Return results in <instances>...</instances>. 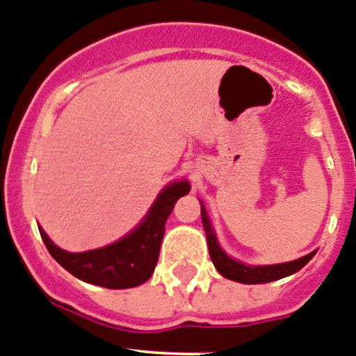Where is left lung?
<instances>
[{
  "label": "left lung",
  "instance_id": "left-lung-1",
  "mask_svg": "<svg viewBox=\"0 0 356 356\" xmlns=\"http://www.w3.org/2000/svg\"><path fill=\"white\" fill-rule=\"evenodd\" d=\"M200 203H201V218H203V227H204V232H207L209 257H211L216 271H218L222 276H225L227 280L245 283V285H261V283L276 282V280L286 278V276L300 271V269L304 268L314 256H316L317 250H312V252L307 254V256L298 257V259L295 261H288V263L263 264V266H249V264L241 263V261L228 256L225 250L222 249L218 238H216L215 228H213L211 222H209L207 208H204L203 201H200Z\"/></svg>",
  "mask_w": 356,
  "mask_h": 356
}]
</instances>
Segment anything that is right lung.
Returning a JSON list of instances; mask_svg holds the SVG:
<instances>
[{"instance_id": "1", "label": "right lung", "mask_w": 356, "mask_h": 356, "mask_svg": "<svg viewBox=\"0 0 356 356\" xmlns=\"http://www.w3.org/2000/svg\"><path fill=\"white\" fill-rule=\"evenodd\" d=\"M189 191L191 184L186 179L167 184L129 234L100 249L68 252L56 245L42 227H39L40 237L51 256L81 282L112 290L138 286L148 282L155 271L168 215L175 201Z\"/></svg>"}]
</instances>
